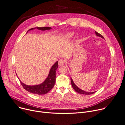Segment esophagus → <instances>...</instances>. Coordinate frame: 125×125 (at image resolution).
Returning a JSON list of instances; mask_svg holds the SVG:
<instances>
[{
    "label": "esophagus",
    "mask_w": 125,
    "mask_h": 125,
    "mask_svg": "<svg viewBox=\"0 0 125 125\" xmlns=\"http://www.w3.org/2000/svg\"><path fill=\"white\" fill-rule=\"evenodd\" d=\"M65 60L63 59H60L59 60V62H58V64H59V66H63L65 63Z\"/></svg>",
    "instance_id": "obj_1"
}]
</instances>
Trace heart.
Segmentation results:
<instances>
[{
    "label": "heart",
    "instance_id": "b5f03b06",
    "mask_svg": "<svg viewBox=\"0 0 125 125\" xmlns=\"http://www.w3.org/2000/svg\"><path fill=\"white\" fill-rule=\"evenodd\" d=\"M73 36H74L73 32H67V33H66V34H65L63 35V37L65 38H66V39H71L73 37Z\"/></svg>",
    "mask_w": 125,
    "mask_h": 125
}]
</instances>
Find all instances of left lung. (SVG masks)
<instances>
[{
  "label": "left lung",
  "instance_id": "8db88e82",
  "mask_svg": "<svg viewBox=\"0 0 125 125\" xmlns=\"http://www.w3.org/2000/svg\"><path fill=\"white\" fill-rule=\"evenodd\" d=\"M95 35L97 37H101V38H103L104 39V38L103 37L102 35H101V34H99V33H98L97 32H96V31H95ZM71 85H72V86L73 87V88L75 90L77 93L80 94H86V95H89V94H94L95 91H94V92H91V93H90V92H86V91H84L83 90H81V89H80L79 88H78L76 85L74 83L71 77Z\"/></svg>",
  "mask_w": 125,
  "mask_h": 125
}]
</instances>
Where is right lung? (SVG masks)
Instances as JSON below:
<instances>
[{
  "label": "right lung",
  "mask_w": 125,
  "mask_h": 125,
  "mask_svg": "<svg viewBox=\"0 0 125 125\" xmlns=\"http://www.w3.org/2000/svg\"><path fill=\"white\" fill-rule=\"evenodd\" d=\"M34 29H37L39 30L44 31L46 30H50L52 29V28L50 27H37L35 28H31L28 30L27 32L33 30ZM58 67V61L56 62L52 66L50 70L49 71L48 75L47 77L46 78V79L44 80V81L42 83L38 85H28L27 84H25L20 80L19 78H18L19 79L22 87L30 93L33 94H36L38 95L45 94H47L50 90H51L55 85L56 81V72Z\"/></svg>",
  "instance_id": "1"
}]
</instances>
